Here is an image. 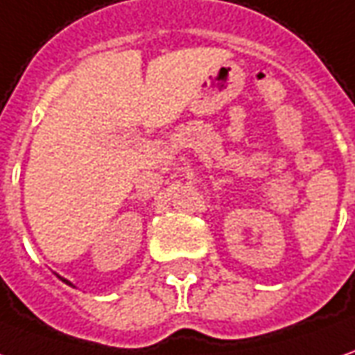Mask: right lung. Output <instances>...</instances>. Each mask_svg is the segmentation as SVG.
I'll return each mask as SVG.
<instances>
[{"mask_svg":"<svg viewBox=\"0 0 355 355\" xmlns=\"http://www.w3.org/2000/svg\"><path fill=\"white\" fill-rule=\"evenodd\" d=\"M64 282H66V279H64ZM67 284H69V282H67Z\"/></svg>","mask_w":355,"mask_h":355,"instance_id":"add662e5","label":"right lung"}]
</instances>
